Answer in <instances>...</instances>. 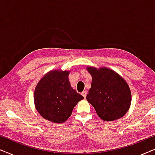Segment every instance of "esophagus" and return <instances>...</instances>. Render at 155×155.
<instances>
[{
	"label": "esophagus",
	"instance_id": "1",
	"mask_svg": "<svg viewBox=\"0 0 155 155\" xmlns=\"http://www.w3.org/2000/svg\"><path fill=\"white\" fill-rule=\"evenodd\" d=\"M87 94V91H83V92H82V96L84 97V99L86 98Z\"/></svg>",
	"mask_w": 155,
	"mask_h": 155
}]
</instances>
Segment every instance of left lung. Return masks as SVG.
<instances>
[{
	"label": "left lung",
	"instance_id": "left-lung-1",
	"mask_svg": "<svg viewBox=\"0 0 155 155\" xmlns=\"http://www.w3.org/2000/svg\"><path fill=\"white\" fill-rule=\"evenodd\" d=\"M92 80L87 100L105 121L121 118L128 111L131 92L126 80L107 68L87 67Z\"/></svg>",
	"mask_w": 155,
	"mask_h": 155
}]
</instances>
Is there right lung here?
<instances>
[{
	"instance_id": "1",
	"label": "right lung",
	"mask_w": 155,
	"mask_h": 155,
	"mask_svg": "<svg viewBox=\"0 0 155 155\" xmlns=\"http://www.w3.org/2000/svg\"><path fill=\"white\" fill-rule=\"evenodd\" d=\"M69 71L54 70L39 80L34 94L35 107L40 115L60 124L68 118L73 108L84 97L71 87Z\"/></svg>"
}]
</instances>
